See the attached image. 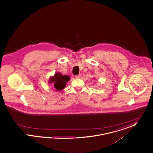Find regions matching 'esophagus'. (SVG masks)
<instances>
[{
	"instance_id": "obj_1",
	"label": "esophagus",
	"mask_w": 153,
	"mask_h": 153,
	"mask_svg": "<svg viewBox=\"0 0 153 153\" xmlns=\"http://www.w3.org/2000/svg\"><path fill=\"white\" fill-rule=\"evenodd\" d=\"M81 77H82L81 74H79V75H77V76H75V77H76V79H80V78H81Z\"/></svg>"
}]
</instances>
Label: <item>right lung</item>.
Returning a JSON list of instances; mask_svg holds the SVG:
<instances>
[{"mask_svg":"<svg viewBox=\"0 0 153 153\" xmlns=\"http://www.w3.org/2000/svg\"><path fill=\"white\" fill-rule=\"evenodd\" d=\"M70 77L68 75H62L60 73H55L54 76L51 77L49 83H53L57 91H60L65 87L66 83L70 80Z\"/></svg>","mask_w":153,"mask_h":153,"instance_id":"right-lung-1","label":"right lung"}]
</instances>
